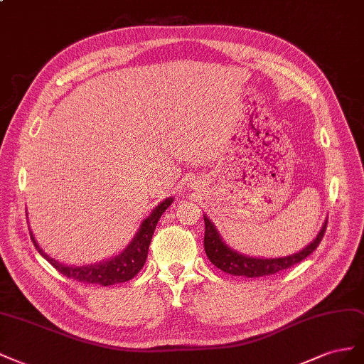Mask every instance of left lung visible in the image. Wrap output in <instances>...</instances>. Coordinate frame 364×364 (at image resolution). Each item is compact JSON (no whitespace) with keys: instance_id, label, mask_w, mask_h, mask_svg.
<instances>
[{"instance_id":"obj_1","label":"left lung","mask_w":364,"mask_h":364,"mask_svg":"<svg viewBox=\"0 0 364 364\" xmlns=\"http://www.w3.org/2000/svg\"><path fill=\"white\" fill-rule=\"evenodd\" d=\"M204 224H205V232H204V250L209 261L221 269L224 273H228L232 276H242V277H262L269 276L282 272L289 267L299 264L304 261L306 256L313 253L318 244L321 242V237H323L326 232V224L321 225L320 232L316 240L306 245L302 250L288 255L284 257H253V256H245L233 250L232 247H228L223 237L218 233L216 227L212 224V221L204 215Z\"/></svg>"}]
</instances>
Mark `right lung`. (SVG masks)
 <instances>
[{
	"label": "right lung",
	"instance_id": "right-lung-1",
	"mask_svg": "<svg viewBox=\"0 0 364 364\" xmlns=\"http://www.w3.org/2000/svg\"><path fill=\"white\" fill-rule=\"evenodd\" d=\"M172 201L173 198H166L164 201H161L151 212V215L141 221L136 236L132 237L131 242L127 245V248H124L123 252H120L117 256L109 257L103 262L82 265V267L59 264L58 261H55V259H51L50 256H47V253L43 252V248H41L35 241L32 232H30V237H32V241L39 255L46 257L60 274H64L70 279H75L82 284H92V285H102V287L122 284V282H127V280H131L134 276H137L140 269L143 268L144 262H146L149 244H151L155 227H157V223L161 218L163 212L168 209V207L172 204Z\"/></svg>",
	"mask_w": 364,
	"mask_h": 364
}]
</instances>
